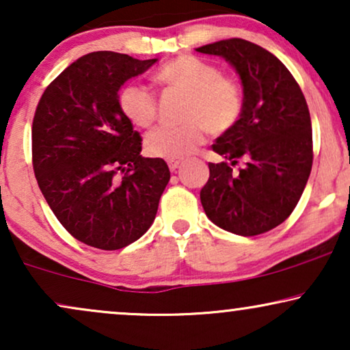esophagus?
Returning a JSON list of instances; mask_svg holds the SVG:
<instances>
[{"mask_svg":"<svg viewBox=\"0 0 350 350\" xmlns=\"http://www.w3.org/2000/svg\"><path fill=\"white\" fill-rule=\"evenodd\" d=\"M180 163H183L180 160H167V166H170L171 171H176L180 166Z\"/></svg>","mask_w":350,"mask_h":350,"instance_id":"obj_1","label":"esophagus"}]
</instances>
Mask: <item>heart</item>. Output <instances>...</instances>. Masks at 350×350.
Listing matches in <instances>:
<instances>
[{
  "mask_svg": "<svg viewBox=\"0 0 350 350\" xmlns=\"http://www.w3.org/2000/svg\"><path fill=\"white\" fill-rule=\"evenodd\" d=\"M157 81L171 90L187 94L183 126H163L145 139L148 154L165 160H180L205 144L208 131L224 134L239 122L244 111V88L237 79L221 74L218 66L183 55L167 61L157 72ZM124 116L139 127H150L158 118V101L148 88L137 83L119 94Z\"/></svg>",
  "mask_w": 350,
  "mask_h": 350,
  "instance_id": "obj_1",
  "label": "heart"
}]
</instances>
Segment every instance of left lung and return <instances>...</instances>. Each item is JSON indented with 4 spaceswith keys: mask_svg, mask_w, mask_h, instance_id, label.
<instances>
[{
    "mask_svg": "<svg viewBox=\"0 0 350 350\" xmlns=\"http://www.w3.org/2000/svg\"><path fill=\"white\" fill-rule=\"evenodd\" d=\"M223 56L244 85V111L211 145L226 161L208 163L202 206L216 226L258 236L280 226L300 200L313 163L307 101L289 69L265 48L228 38L197 48ZM239 159L246 165L236 173Z\"/></svg>",
    "mask_w": 350,
    "mask_h": 350,
    "instance_id": "8db88e82",
    "label": "left lung"
}]
</instances>
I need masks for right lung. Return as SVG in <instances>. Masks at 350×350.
Returning a JSON list of instances; mask_svg holds the SVG:
<instances>
[{
  "mask_svg": "<svg viewBox=\"0 0 350 350\" xmlns=\"http://www.w3.org/2000/svg\"><path fill=\"white\" fill-rule=\"evenodd\" d=\"M157 59L95 51L45 88L32 122L38 187L70 236L118 250L152 226L171 172L144 158L142 137L119 108L118 92Z\"/></svg>",
  "mask_w": 350,
  "mask_h": 350,
  "instance_id": "obj_1",
  "label": "right lung"
}]
</instances>
